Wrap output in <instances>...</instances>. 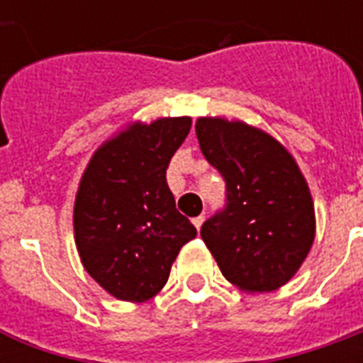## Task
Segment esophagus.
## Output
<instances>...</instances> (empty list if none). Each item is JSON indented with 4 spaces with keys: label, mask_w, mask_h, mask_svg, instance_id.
Returning a JSON list of instances; mask_svg holds the SVG:
<instances>
[{
    "label": "esophagus",
    "mask_w": 363,
    "mask_h": 363,
    "mask_svg": "<svg viewBox=\"0 0 363 363\" xmlns=\"http://www.w3.org/2000/svg\"><path fill=\"white\" fill-rule=\"evenodd\" d=\"M193 226H195V228L197 230H201V226H203V222H205V216H203V214H199V216H195V218H193Z\"/></svg>",
    "instance_id": "1"
}]
</instances>
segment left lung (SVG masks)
<instances>
[{
  "mask_svg": "<svg viewBox=\"0 0 363 363\" xmlns=\"http://www.w3.org/2000/svg\"><path fill=\"white\" fill-rule=\"evenodd\" d=\"M195 133L226 182V208L203 224V242L243 292L284 286L315 240V208L300 166L272 135L243 121L199 118Z\"/></svg>",
  "mask_w": 363,
  "mask_h": 363,
  "instance_id": "1",
  "label": "left lung"
}]
</instances>
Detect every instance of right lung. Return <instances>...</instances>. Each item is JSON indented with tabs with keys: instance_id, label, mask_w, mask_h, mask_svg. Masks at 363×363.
<instances>
[{
	"instance_id": "obj_1",
	"label": "right lung",
	"mask_w": 363,
	"mask_h": 363,
	"mask_svg": "<svg viewBox=\"0 0 363 363\" xmlns=\"http://www.w3.org/2000/svg\"><path fill=\"white\" fill-rule=\"evenodd\" d=\"M191 118L135 121L91 156L73 207L75 245L84 271L123 301L150 300L197 230L178 213L166 170Z\"/></svg>"
}]
</instances>
